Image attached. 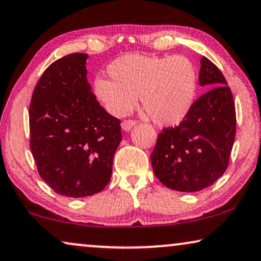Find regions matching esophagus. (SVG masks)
I'll use <instances>...</instances> for the list:
<instances>
[{
    "label": "esophagus",
    "mask_w": 261,
    "mask_h": 261,
    "mask_svg": "<svg viewBox=\"0 0 261 261\" xmlns=\"http://www.w3.org/2000/svg\"><path fill=\"white\" fill-rule=\"evenodd\" d=\"M135 124H137V122L133 121V120H124L121 123V128L124 132H129Z\"/></svg>",
    "instance_id": "esophagus-1"
}]
</instances>
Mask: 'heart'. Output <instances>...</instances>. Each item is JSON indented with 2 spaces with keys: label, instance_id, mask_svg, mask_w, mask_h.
Instances as JSON below:
<instances>
[{
  "label": "heart",
  "instance_id": "1",
  "mask_svg": "<svg viewBox=\"0 0 261 261\" xmlns=\"http://www.w3.org/2000/svg\"><path fill=\"white\" fill-rule=\"evenodd\" d=\"M108 73L112 79H94L93 92L113 115L128 114L139 95L154 123L171 127L182 122L194 106L198 71L186 56L127 54L114 60Z\"/></svg>",
  "mask_w": 261,
  "mask_h": 261
}]
</instances>
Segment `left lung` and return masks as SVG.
Here are the masks:
<instances>
[{
    "instance_id": "8db88e82",
    "label": "left lung",
    "mask_w": 261,
    "mask_h": 261,
    "mask_svg": "<svg viewBox=\"0 0 261 261\" xmlns=\"http://www.w3.org/2000/svg\"><path fill=\"white\" fill-rule=\"evenodd\" d=\"M200 65L199 84L210 90L179 126L159 134L150 155L158 179L188 193L207 188L224 174L236 138V106L227 81L205 56Z\"/></svg>"
}]
</instances>
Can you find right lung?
I'll return each mask as SVG.
<instances>
[{
	"instance_id": "1",
	"label": "right lung",
	"mask_w": 261,
	"mask_h": 261,
	"mask_svg": "<svg viewBox=\"0 0 261 261\" xmlns=\"http://www.w3.org/2000/svg\"><path fill=\"white\" fill-rule=\"evenodd\" d=\"M87 59L74 53L53 62L29 106L30 149L37 171L49 187L68 198L90 196L107 186L122 139L120 120L92 93Z\"/></svg>"
}]
</instances>
